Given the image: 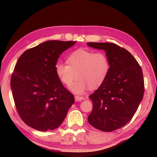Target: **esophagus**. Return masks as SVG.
<instances>
[{"instance_id": "obj_1", "label": "esophagus", "mask_w": 157, "mask_h": 157, "mask_svg": "<svg viewBox=\"0 0 157 157\" xmlns=\"http://www.w3.org/2000/svg\"><path fill=\"white\" fill-rule=\"evenodd\" d=\"M84 98L83 96H75V101H81L82 100H84Z\"/></svg>"}]
</instances>
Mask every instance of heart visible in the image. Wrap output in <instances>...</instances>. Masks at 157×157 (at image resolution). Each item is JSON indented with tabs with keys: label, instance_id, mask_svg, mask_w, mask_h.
<instances>
[{
	"label": "heart",
	"instance_id": "heart-1",
	"mask_svg": "<svg viewBox=\"0 0 157 157\" xmlns=\"http://www.w3.org/2000/svg\"><path fill=\"white\" fill-rule=\"evenodd\" d=\"M67 63H57L55 73L58 78L75 94H83L88 88L99 87L107 78L110 71V61L107 55L102 52H94L90 50L79 48L67 57Z\"/></svg>",
	"mask_w": 157,
	"mask_h": 157
}]
</instances>
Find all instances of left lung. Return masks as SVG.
Listing matches in <instances>:
<instances>
[{
	"instance_id": "left-lung-1",
	"label": "left lung",
	"mask_w": 157,
	"mask_h": 157,
	"mask_svg": "<svg viewBox=\"0 0 157 157\" xmlns=\"http://www.w3.org/2000/svg\"><path fill=\"white\" fill-rule=\"evenodd\" d=\"M104 50L110 61L105 81L89 96L93 104L90 124L103 132H113L126 125L134 115L144 92L141 67L126 49L113 43L88 42Z\"/></svg>"
}]
</instances>
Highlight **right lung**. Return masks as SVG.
Wrapping results in <instances>:
<instances>
[{"label": "right lung", "mask_w": 157, "mask_h": 157, "mask_svg": "<svg viewBox=\"0 0 157 157\" xmlns=\"http://www.w3.org/2000/svg\"><path fill=\"white\" fill-rule=\"evenodd\" d=\"M76 41L49 40L20 56L11 78L16 109L23 121L39 131L52 130L64 121L74 96L60 81L55 65Z\"/></svg>", "instance_id": "obj_1"}]
</instances>
